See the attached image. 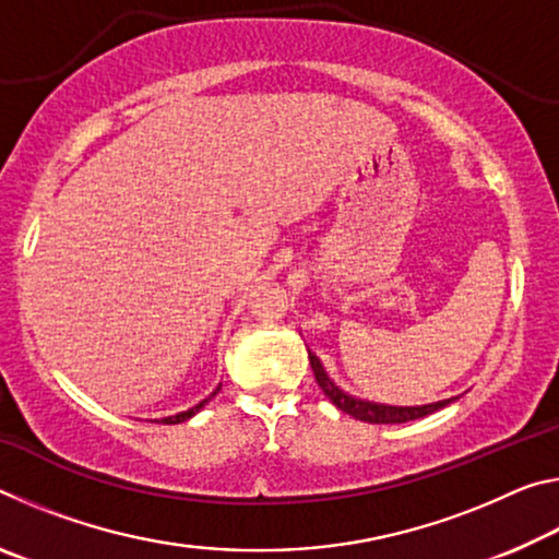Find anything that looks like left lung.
I'll list each match as a JSON object with an SVG mask.
<instances>
[{
    "instance_id": "1",
    "label": "left lung",
    "mask_w": 559,
    "mask_h": 559,
    "mask_svg": "<svg viewBox=\"0 0 559 559\" xmlns=\"http://www.w3.org/2000/svg\"><path fill=\"white\" fill-rule=\"evenodd\" d=\"M308 357H310V367H313V374H316V382L323 394L328 396L330 402H333L340 412H345L349 416H355L359 421H367V424H404V421H414V419H421V416L433 414L441 406L451 404V400H443L437 404H424V406H386V404H372V402H362V400H355V396L345 394L340 386L333 384V380L325 374L323 365H320V359L310 353L308 349Z\"/></svg>"
}]
</instances>
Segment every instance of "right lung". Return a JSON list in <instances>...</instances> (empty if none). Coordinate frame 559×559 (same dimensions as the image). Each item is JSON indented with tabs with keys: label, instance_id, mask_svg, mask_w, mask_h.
I'll return each mask as SVG.
<instances>
[{
	"label": "right lung",
	"instance_id": "1",
	"mask_svg": "<svg viewBox=\"0 0 559 559\" xmlns=\"http://www.w3.org/2000/svg\"><path fill=\"white\" fill-rule=\"evenodd\" d=\"M222 390V384L219 386H216V390L210 394V400H212V396L216 394V392H219ZM210 400H204V402H200V404H197V406H192V409H187V412H179V414H175V416H167V419H159V424H179V421H187L189 419V416H194L197 412H200L202 409V406L206 404V402H210Z\"/></svg>",
	"mask_w": 559,
	"mask_h": 559
}]
</instances>
